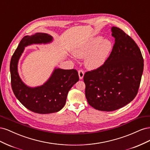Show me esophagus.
Segmentation results:
<instances>
[{"label": "esophagus", "instance_id": "1", "mask_svg": "<svg viewBox=\"0 0 150 150\" xmlns=\"http://www.w3.org/2000/svg\"><path fill=\"white\" fill-rule=\"evenodd\" d=\"M78 74H79V78L80 79H82L84 77V72L83 70H79L78 71Z\"/></svg>", "mask_w": 150, "mask_h": 150}]
</instances>
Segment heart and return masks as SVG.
Returning <instances> with one entry per match:
<instances>
[{
	"instance_id": "1",
	"label": "heart",
	"mask_w": 150,
	"mask_h": 150,
	"mask_svg": "<svg viewBox=\"0 0 150 150\" xmlns=\"http://www.w3.org/2000/svg\"><path fill=\"white\" fill-rule=\"evenodd\" d=\"M113 45L110 39H104L97 36L80 44L72 50V54L78 58H85L84 64L91 70H96L102 67L112 50Z\"/></svg>"
}]
</instances>
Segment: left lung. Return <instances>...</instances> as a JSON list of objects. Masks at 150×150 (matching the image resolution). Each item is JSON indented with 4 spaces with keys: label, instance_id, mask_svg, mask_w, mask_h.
<instances>
[{
    "label": "left lung",
    "instance_id": "obj_1",
    "mask_svg": "<svg viewBox=\"0 0 150 150\" xmlns=\"http://www.w3.org/2000/svg\"><path fill=\"white\" fill-rule=\"evenodd\" d=\"M115 43L108 60L84 76L87 101L96 110L112 111L125 106L137 96L144 61L137 44L123 30L111 28Z\"/></svg>",
    "mask_w": 150,
    "mask_h": 150
}]
</instances>
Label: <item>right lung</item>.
<instances>
[{
	"label": "right lung",
	"instance_id": "add662e5",
	"mask_svg": "<svg viewBox=\"0 0 150 150\" xmlns=\"http://www.w3.org/2000/svg\"><path fill=\"white\" fill-rule=\"evenodd\" d=\"M52 40V36L46 33L25 35L21 40L10 63L11 86L16 97L26 108L39 114L60 111L65 105L69 91L79 81L76 70L57 67L41 86L30 87L22 81L18 72V62L25 47L33 44H49Z\"/></svg>",
	"mask_w": 150,
	"mask_h": 150
}]
</instances>
